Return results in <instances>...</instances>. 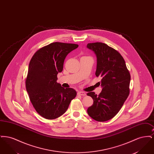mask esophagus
<instances>
[{
    "instance_id": "34e87169",
    "label": "esophagus",
    "mask_w": 154,
    "mask_h": 154,
    "mask_svg": "<svg viewBox=\"0 0 154 154\" xmlns=\"http://www.w3.org/2000/svg\"><path fill=\"white\" fill-rule=\"evenodd\" d=\"M77 94H78V95H80V96H85L86 95V93L85 92H82V91H80V92H79L78 93H77Z\"/></svg>"
}]
</instances>
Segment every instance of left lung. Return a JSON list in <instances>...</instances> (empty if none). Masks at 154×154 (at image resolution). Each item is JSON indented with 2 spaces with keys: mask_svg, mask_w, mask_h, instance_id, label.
Instances as JSON below:
<instances>
[{
  "mask_svg": "<svg viewBox=\"0 0 154 154\" xmlns=\"http://www.w3.org/2000/svg\"><path fill=\"white\" fill-rule=\"evenodd\" d=\"M87 48L96 55V76L102 78L100 94H87L94 100L87 112L95 121H107L117 115L129 95L131 75L124 59L115 49L99 42L88 43Z\"/></svg>",
  "mask_w": 154,
  "mask_h": 154,
  "instance_id": "1",
  "label": "left lung"
}]
</instances>
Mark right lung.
Returning <instances> with one entry per match:
<instances>
[{"label": "right lung", "mask_w": 154, "mask_h": 154, "mask_svg": "<svg viewBox=\"0 0 154 154\" xmlns=\"http://www.w3.org/2000/svg\"><path fill=\"white\" fill-rule=\"evenodd\" d=\"M78 47V44L52 43L37 50L30 59L26 89L37 112L45 119L63 115L76 96L74 89H65L57 81L67 55Z\"/></svg>", "instance_id": "obj_1"}]
</instances>
